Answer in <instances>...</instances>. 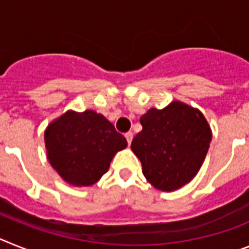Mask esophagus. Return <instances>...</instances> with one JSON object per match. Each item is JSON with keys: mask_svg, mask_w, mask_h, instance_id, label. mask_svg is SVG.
<instances>
[{"mask_svg": "<svg viewBox=\"0 0 249 249\" xmlns=\"http://www.w3.org/2000/svg\"><path fill=\"white\" fill-rule=\"evenodd\" d=\"M133 133H131V131H129V133H126L125 134V138H126V142H127V144H129V145H130L131 144V140H133Z\"/></svg>", "mask_w": 249, "mask_h": 249, "instance_id": "34e87169", "label": "esophagus"}]
</instances>
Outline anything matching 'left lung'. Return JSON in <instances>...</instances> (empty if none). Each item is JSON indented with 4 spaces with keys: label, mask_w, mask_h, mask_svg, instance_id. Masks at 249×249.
<instances>
[{
    "label": "left lung",
    "mask_w": 249,
    "mask_h": 249,
    "mask_svg": "<svg viewBox=\"0 0 249 249\" xmlns=\"http://www.w3.org/2000/svg\"><path fill=\"white\" fill-rule=\"evenodd\" d=\"M142 130L131 142L142 174L157 189L173 192L189 183L208 153L212 130L198 109L172 101L140 118Z\"/></svg>",
    "instance_id": "obj_1"
}]
</instances>
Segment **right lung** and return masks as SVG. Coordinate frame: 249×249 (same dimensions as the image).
<instances>
[{
    "label": "right lung",
    "mask_w": 249,
    "mask_h": 249,
    "mask_svg": "<svg viewBox=\"0 0 249 249\" xmlns=\"http://www.w3.org/2000/svg\"><path fill=\"white\" fill-rule=\"evenodd\" d=\"M45 145L50 164L66 183L89 187L107 172L114 155L127 142L101 114L69 110L50 123Z\"/></svg>",
    "instance_id": "add662e5"
}]
</instances>
